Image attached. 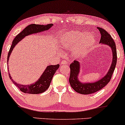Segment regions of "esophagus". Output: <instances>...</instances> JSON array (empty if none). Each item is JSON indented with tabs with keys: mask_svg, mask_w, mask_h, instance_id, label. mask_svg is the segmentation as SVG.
<instances>
[{
	"mask_svg": "<svg viewBox=\"0 0 125 125\" xmlns=\"http://www.w3.org/2000/svg\"><path fill=\"white\" fill-rule=\"evenodd\" d=\"M68 62L66 60H62L61 61V65H65V64H67Z\"/></svg>",
	"mask_w": 125,
	"mask_h": 125,
	"instance_id": "esophagus-1",
	"label": "esophagus"
}]
</instances>
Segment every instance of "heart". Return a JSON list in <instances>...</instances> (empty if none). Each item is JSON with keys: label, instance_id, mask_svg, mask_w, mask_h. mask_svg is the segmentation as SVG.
I'll use <instances>...</instances> for the list:
<instances>
[{"label": "heart", "instance_id": "obj_1", "mask_svg": "<svg viewBox=\"0 0 125 125\" xmlns=\"http://www.w3.org/2000/svg\"><path fill=\"white\" fill-rule=\"evenodd\" d=\"M95 43V37L92 33L78 31L66 33L61 40L62 46L68 49H73L75 56H81L91 48Z\"/></svg>", "mask_w": 125, "mask_h": 125}]
</instances>
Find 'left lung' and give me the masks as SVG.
<instances>
[{
    "instance_id": "left-lung-1",
    "label": "left lung",
    "mask_w": 125,
    "mask_h": 125,
    "mask_svg": "<svg viewBox=\"0 0 125 125\" xmlns=\"http://www.w3.org/2000/svg\"><path fill=\"white\" fill-rule=\"evenodd\" d=\"M99 30L101 38L99 43L102 45H106L109 46L111 48L113 53V60L111 66L108 72L100 80L94 83H82L79 80L78 74L80 72V63L76 60H74L72 64L70 65V77L69 82L72 88L81 94L87 95L93 94L99 91L106 86L111 80L112 74L114 72V69L117 61V56H116V51L115 43L114 40L112 38L110 34H109L104 29L101 27H98Z\"/></svg>"
}]
</instances>
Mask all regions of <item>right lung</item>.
<instances>
[{"instance_id": "obj_1", "label": "right lung", "mask_w": 125, "mask_h": 125, "mask_svg": "<svg viewBox=\"0 0 125 125\" xmlns=\"http://www.w3.org/2000/svg\"><path fill=\"white\" fill-rule=\"evenodd\" d=\"M53 24H48L46 25H35V24H31L23 29L20 33H19L15 38L13 40L12 45L10 49L9 52L8 53L7 56V64L9 62V58L10 56L11 53H12L13 49L15 48L16 45L21 41L26 36L32 34H35L41 33L43 31L48 30L52 26ZM60 65L57 64L56 65H49L45 69L44 72L42 75L40 76V79L36 82L30 84V85H22L21 84H19L16 83L12 79L10 74L9 73V77L13 83H14L21 91L24 93L30 94H38L42 93L45 92L47 89L50 86L51 81L52 80L55 72L59 68Z\"/></svg>"}]
</instances>
